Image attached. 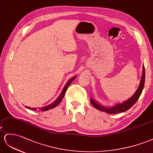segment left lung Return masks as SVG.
Returning <instances> with one entry per match:
<instances>
[{"mask_svg":"<svg viewBox=\"0 0 153 153\" xmlns=\"http://www.w3.org/2000/svg\"><path fill=\"white\" fill-rule=\"evenodd\" d=\"M145 77H146V73H145L144 65H143L142 76V78H141L138 89L136 90V91L132 97H131L130 98H128L127 100L123 101L122 103H117L112 107H108L101 105V103H98L97 101L94 100L93 98H91V100H91V102L93 106L96 108H97V110L106 113H108V114H117V113L127 111L134 105V103L140 97L141 94H142L144 87Z\"/></svg>","mask_w":153,"mask_h":153,"instance_id":"8db88e82","label":"left lung"}]
</instances>
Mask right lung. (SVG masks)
Segmentation results:
<instances>
[{
    "instance_id": "1",
    "label": "right lung",
    "mask_w": 153,
    "mask_h": 153,
    "mask_svg": "<svg viewBox=\"0 0 153 153\" xmlns=\"http://www.w3.org/2000/svg\"><path fill=\"white\" fill-rule=\"evenodd\" d=\"M76 77H77V76H74V77H72V78H70V79L68 81L67 83H66V84L65 85V86L64 87L63 89H62V92H61V94L59 95V97H57V99L56 101H55L54 102H53L52 103H51V104H50V105H46V106H45V107H41V108H31V107H27V106H25V107H26L27 108L30 109V110H32V111H36V110H37V109L38 108V109H39V110L42 111H48V110H50V109H52V108H54V107H56L57 106V105L61 102V100H62V98H63L64 96H65V93H66V90H67L68 87H69V85H70V84H71L72 81H73L74 79H76Z\"/></svg>"
}]
</instances>
